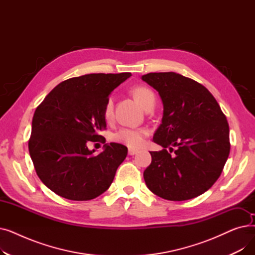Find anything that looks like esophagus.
Here are the masks:
<instances>
[{"label":"esophagus","instance_id":"1","mask_svg":"<svg viewBox=\"0 0 255 255\" xmlns=\"http://www.w3.org/2000/svg\"><path fill=\"white\" fill-rule=\"evenodd\" d=\"M136 153H137V151H136V150H133V149H129V151H128V154H129L130 156L135 155Z\"/></svg>","mask_w":255,"mask_h":255}]
</instances>
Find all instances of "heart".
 <instances>
[{
	"instance_id": "b5f03b06",
	"label": "heart",
	"mask_w": 255,
	"mask_h": 255,
	"mask_svg": "<svg viewBox=\"0 0 255 255\" xmlns=\"http://www.w3.org/2000/svg\"><path fill=\"white\" fill-rule=\"evenodd\" d=\"M131 92L143 109H146L151 103H155V94L148 87H133ZM103 115L107 121L112 120L114 116V98L112 96L107 98L105 102ZM146 134H148V130L144 128H121L112 135V139L116 142L123 143L131 149H137L142 144Z\"/></svg>"
}]
</instances>
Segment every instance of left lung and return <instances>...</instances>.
I'll list each match as a JSON object with an SVG mask.
<instances>
[{
  "instance_id": "left-lung-1",
  "label": "left lung",
  "mask_w": 255,
  "mask_h": 255,
  "mask_svg": "<svg viewBox=\"0 0 255 255\" xmlns=\"http://www.w3.org/2000/svg\"><path fill=\"white\" fill-rule=\"evenodd\" d=\"M141 78L158 91L164 109L153 137L163 150L150 152L152 162L143 171L146 186L178 202L203 194L218 180L230 155L225 115L209 90L189 77L154 72Z\"/></svg>"
}]
</instances>
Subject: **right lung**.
Listing matches in <instances>:
<instances>
[{
    "label": "right lung",
    "instance_id": "right-lung-1",
    "mask_svg": "<svg viewBox=\"0 0 255 255\" xmlns=\"http://www.w3.org/2000/svg\"><path fill=\"white\" fill-rule=\"evenodd\" d=\"M131 76L92 73L66 79L38 105L32 121L29 152L42 183L71 200H90L110 188L127 156L123 144H104L94 155L89 142L105 143L103 110L111 92Z\"/></svg>",
    "mask_w": 255,
    "mask_h": 255
}]
</instances>
